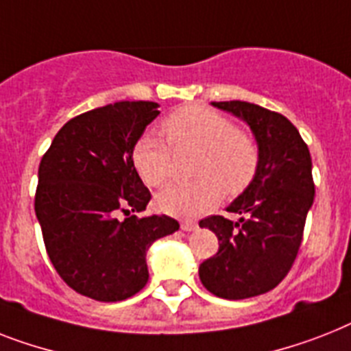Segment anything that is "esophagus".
Listing matches in <instances>:
<instances>
[{
  "label": "esophagus",
  "mask_w": 351,
  "mask_h": 351,
  "mask_svg": "<svg viewBox=\"0 0 351 351\" xmlns=\"http://www.w3.org/2000/svg\"><path fill=\"white\" fill-rule=\"evenodd\" d=\"M180 227L182 230H185V232H191V230L198 229V223H196V221H182Z\"/></svg>",
  "instance_id": "esophagus-1"
}]
</instances>
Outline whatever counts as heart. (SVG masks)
Returning <instances> with one entry per match:
<instances>
[{"label":"heart","mask_w":351,"mask_h":351,"mask_svg":"<svg viewBox=\"0 0 351 351\" xmlns=\"http://www.w3.org/2000/svg\"><path fill=\"white\" fill-rule=\"evenodd\" d=\"M173 149L198 151L193 182L171 184L156 196L158 209L178 218H193L210 210L223 195L234 196L247 187L259 166L258 142L234 122L209 108L187 106L169 115L162 126ZM133 164L151 187L166 184L171 151L162 141L144 135L135 144Z\"/></svg>","instance_id":"b5f03b06"}]
</instances>
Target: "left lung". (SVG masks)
<instances>
[{
	"label": "left lung",
	"mask_w": 351,
	"mask_h": 351,
	"mask_svg": "<svg viewBox=\"0 0 351 351\" xmlns=\"http://www.w3.org/2000/svg\"><path fill=\"white\" fill-rule=\"evenodd\" d=\"M213 106L249 124L259 166L249 187L227 207L240 220L209 216L200 221L218 236L220 249L200 265L198 274L218 298H254L278 287L294 265L314 204L312 158L298 128L281 113L243 101Z\"/></svg>",
	"instance_id": "8db88e82"
}]
</instances>
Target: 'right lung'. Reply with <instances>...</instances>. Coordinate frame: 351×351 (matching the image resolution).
Here are the masks:
<instances>
[{
	"label": "right lung",
	"mask_w": 351,
	"mask_h": 351,
	"mask_svg": "<svg viewBox=\"0 0 351 351\" xmlns=\"http://www.w3.org/2000/svg\"><path fill=\"white\" fill-rule=\"evenodd\" d=\"M158 113L149 101L81 113L57 131L39 164L36 216L48 258L70 289L95 301L115 303L141 292L149 279L147 249L180 227L166 215H130L151 200L133 149Z\"/></svg>",
	"instance_id": "obj_1"
}]
</instances>
